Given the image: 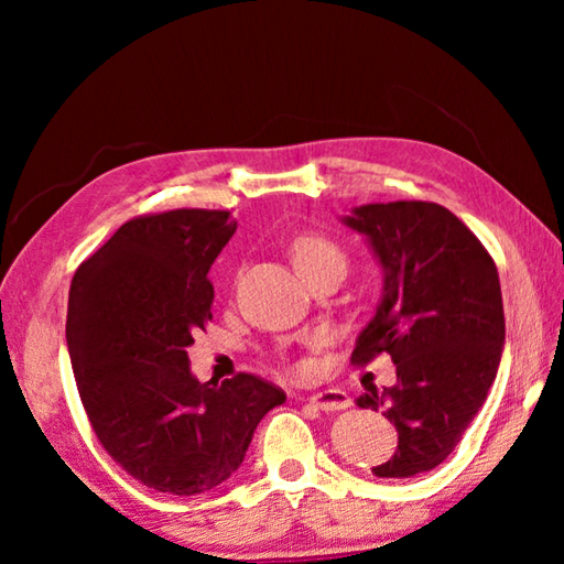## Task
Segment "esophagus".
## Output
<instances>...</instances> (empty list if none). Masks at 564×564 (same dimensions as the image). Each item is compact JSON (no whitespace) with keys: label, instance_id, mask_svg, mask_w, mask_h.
Masks as SVG:
<instances>
[{"label":"esophagus","instance_id":"1","mask_svg":"<svg viewBox=\"0 0 564 564\" xmlns=\"http://www.w3.org/2000/svg\"><path fill=\"white\" fill-rule=\"evenodd\" d=\"M308 400L316 408L326 410V413H328V410H346L352 403L350 395L340 388H326V390H321V393H313Z\"/></svg>","mask_w":564,"mask_h":564}]
</instances>
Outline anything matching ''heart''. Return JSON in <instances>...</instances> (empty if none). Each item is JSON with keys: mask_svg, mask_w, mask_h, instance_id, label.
Listing matches in <instances>:
<instances>
[{"mask_svg": "<svg viewBox=\"0 0 564 564\" xmlns=\"http://www.w3.org/2000/svg\"><path fill=\"white\" fill-rule=\"evenodd\" d=\"M291 253L303 275L326 269V265L346 269V251L326 234H301L291 243Z\"/></svg>", "mask_w": 564, "mask_h": 564, "instance_id": "b5f03b06", "label": "heart"}]
</instances>
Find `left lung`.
Returning <instances> with one entry per match:
<instances>
[{
  "mask_svg": "<svg viewBox=\"0 0 564 564\" xmlns=\"http://www.w3.org/2000/svg\"><path fill=\"white\" fill-rule=\"evenodd\" d=\"M346 224L368 236L386 269V293L358 336L352 366L380 352L398 383L358 398L398 431V451L378 477H413L460 443L498 376L505 311L498 265L460 218L441 204H368Z\"/></svg>",
  "mask_w": 564,
  "mask_h": 564,
  "instance_id": "obj_1",
  "label": "left lung"
}]
</instances>
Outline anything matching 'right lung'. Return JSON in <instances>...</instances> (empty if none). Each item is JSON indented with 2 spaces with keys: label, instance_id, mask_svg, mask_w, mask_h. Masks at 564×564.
I'll list each match as a JSON object with an SVG mask.
<instances>
[{
  "label": "right lung",
  "instance_id": "add662e5",
  "mask_svg": "<svg viewBox=\"0 0 564 564\" xmlns=\"http://www.w3.org/2000/svg\"><path fill=\"white\" fill-rule=\"evenodd\" d=\"M231 212L131 218L76 269L66 313L76 390L104 451L133 480L198 495L228 480L285 393L253 373L198 383L186 348L214 318L208 269Z\"/></svg>",
  "mask_w": 564,
  "mask_h": 564
}]
</instances>
